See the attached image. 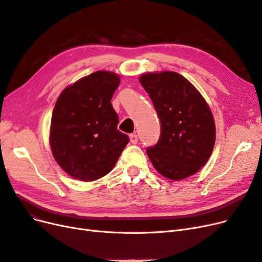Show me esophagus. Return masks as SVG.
I'll list each match as a JSON object with an SVG mask.
<instances>
[{
    "label": "esophagus",
    "instance_id": "34e87169",
    "mask_svg": "<svg viewBox=\"0 0 262 262\" xmlns=\"http://www.w3.org/2000/svg\"><path fill=\"white\" fill-rule=\"evenodd\" d=\"M129 139L132 143H137L138 142V136L136 134H130L129 135Z\"/></svg>",
    "mask_w": 262,
    "mask_h": 262
}]
</instances>
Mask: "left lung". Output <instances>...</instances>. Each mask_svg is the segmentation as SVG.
Returning <instances> with one entry per match:
<instances>
[{
  "label": "left lung",
  "mask_w": 262,
  "mask_h": 262,
  "mask_svg": "<svg viewBox=\"0 0 262 262\" xmlns=\"http://www.w3.org/2000/svg\"><path fill=\"white\" fill-rule=\"evenodd\" d=\"M161 123V134L147 155L166 179L180 181L197 173L212 154L215 125L209 105L199 91L174 72L142 75Z\"/></svg>",
  "instance_id": "1"
}]
</instances>
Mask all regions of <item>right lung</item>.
Listing matches in <instances>:
<instances>
[{
	"label": "right lung",
	"instance_id": "right-lung-1",
	"mask_svg": "<svg viewBox=\"0 0 262 262\" xmlns=\"http://www.w3.org/2000/svg\"><path fill=\"white\" fill-rule=\"evenodd\" d=\"M120 81L114 73L95 72L64 89L56 101L50 146L74 179L91 182L111 172L129 141L117 129L119 116L111 103Z\"/></svg>",
	"mask_w": 262,
	"mask_h": 262
}]
</instances>
